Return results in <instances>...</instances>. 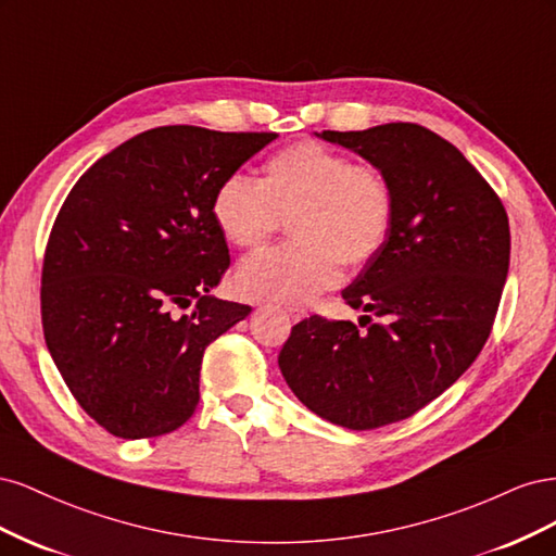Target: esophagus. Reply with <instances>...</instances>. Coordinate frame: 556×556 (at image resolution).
<instances>
[{"mask_svg":"<svg viewBox=\"0 0 556 556\" xmlns=\"http://www.w3.org/2000/svg\"><path fill=\"white\" fill-rule=\"evenodd\" d=\"M285 317H288V319H292V323H299V319H304V311H301V308H278Z\"/></svg>","mask_w":556,"mask_h":556,"instance_id":"obj_1","label":"esophagus"}]
</instances>
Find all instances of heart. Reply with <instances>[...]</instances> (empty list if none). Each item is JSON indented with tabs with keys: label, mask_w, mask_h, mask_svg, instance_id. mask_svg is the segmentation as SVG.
Masks as SVG:
<instances>
[{
	"label": "heart",
	"mask_w": 556,
	"mask_h": 556,
	"mask_svg": "<svg viewBox=\"0 0 556 556\" xmlns=\"http://www.w3.org/2000/svg\"><path fill=\"white\" fill-rule=\"evenodd\" d=\"M213 220L237 248L271 239L290 217L294 241L241 262L237 290L257 301L304 304L343 278V262L362 266L378 255L394 223L390 182L341 150L299 141L264 164L262 180L225 176L213 194Z\"/></svg>",
	"instance_id": "1"
}]
</instances>
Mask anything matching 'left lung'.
<instances>
[{"instance_id": "obj_1", "label": "left lung", "mask_w": 556, "mask_h": 556, "mask_svg": "<svg viewBox=\"0 0 556 556\" xmlns=\"http://www.w3.org/2000/svg\"><path fill=\"white\" fill-rule=\"evenodd\" d=\"M317 137L376 166L394 194V223L343 290L366 313L363 329L311 315L292 327L278 366L327 422L378 429L425 408L480 355L508 276V215L476 166L422 125Z\"/></svg>"}]
</instances>
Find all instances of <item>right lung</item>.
<instances>
[{
	"label": "right lung",
	"mask_w": 556,
	"mask_h": 556,
	"mask_svg": "<svg viewBox=\"0 0 556 556\" xmlns=\"http://www.w3.org/2000/svg\"><path fill=\"white\" fill-rule=\"evenodd\" d=\"M276 137L148 129L97 160L62 204L41 274L46 345L80 408L117 439L188 422L204 350L252 311L211 296L229 266L211 204Z\"/></svg>",
	"instance_id": "add662e5"
}]
</instances>
